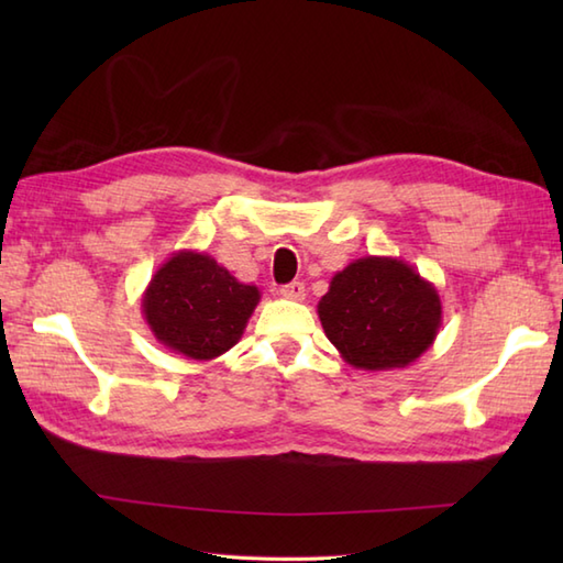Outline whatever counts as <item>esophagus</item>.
I'll return each mask as SVG.
<instances>
[{"label":"esophagus","mask_w":563,"mask_h":563,"mask_svg":"<svg viewBox=\"0 0 563 563\" xmlns=\"http://www.w3.org/2000/svg\"><path fill=\"white\" fill-rule=\"evenodd\" d=\"M280 297H285V300H305V283L292 280L288 285H283Z\"/></svg>","instance_id":"esophagus-1"}]
</instances>
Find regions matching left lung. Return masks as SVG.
<instances>
[{"instance_id": "1", "label": "left lung", "mask_w": 563, "mask_h": 563, "mask_svg": "<svg viewBox=\"0 0 563 563\" xmlns=\"http://www.w3.org/2000/svg\"><path fill=\"white\" fill-rule=\"evenodd\" d=\"M317 314L345 363L377 373L411 365L433 345L442 302L406 261L365 256L333 275Z\"/></svg>"}]
</instances>
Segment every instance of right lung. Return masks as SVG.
Segmentation results:
<instances>
[{
    "mask_svg": "<svg viewBox=\"0 0 563 563\" xmlns=\"http://www.w3.org/2000/svg\"><path fill=\"white\" fill-rule=\"evenodd\" d=\"M261 300L206 251L181 249L164 261L142 292V317L164 349L214 361L239 343Z\"/></svg>",
    "mask_w": 563,
    "mask_h": 563,
    "instance_id": "obj_1",
    "label": "right lung"
}]
</instances>
